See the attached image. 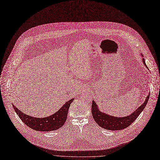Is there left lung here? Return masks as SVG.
<instances>
[{"instance_id":"obj_1","label":"left lung","mask_w":160,"mask_h":160,"mask_svg":"<svg viewBox=\"0 0 160 160\" xmlns=\"http://www.w3.org/2000/svg\"><path fill=\"white\" fill-rule=\"evenodd\" d=\"M141 56L142 57V62L144 65L146 67L148 68L147 65H146L145 60L143 58L142 54H141ZM149 97L150 94H148V95L146 97L144 102L140 107H138L133 113L125 117H115L114 116H111L105 112H101V110L99 109V107H97V103L94 101H93L92 106V116L95 122L100 127L104 129L113 131L123 129L129 126L142 112V110L145 108L146 105H147Z\"/></svg>"}]
</instances>
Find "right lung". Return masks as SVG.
Wrapping results in <instances>:
<instances>
[{"mask_svg": "<svg viewBox=\"0 0 160 160\" xmlns=\"http://www.w3.org/2000/svg\"><path fill=\"white\" fill-rule=\"evenodd\" d=\"M74 99H71L61 107V108L52 115L46 118H34L27 115L12 105L13 109L19 118L29 128L40 131H51L61 128L65 123L68 108Z\"/></svg>", "mask_w": 160, "mask_h": 160, "instance_id": "1", "label": "right lung"}]
</instances>
